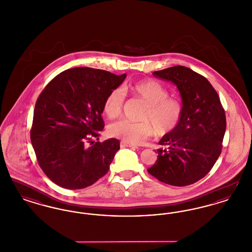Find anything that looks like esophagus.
<instances>
[{"instance_id": "1", "label": "esophagus", "mask_w": 252, "mask_h": 252, "mask_svg": "<svg viewBox=\"0 0 252 252\" xmlns=\"http://www.w3.org/2000/svg\"><path fill=\"white\" fill-rule=\"evenodd\" d=\"M121 147H132V148H138L137 145H134V144H127V143H125V142H121L120 143Z\"/></svg>"}]
</instances>
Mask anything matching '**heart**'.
<instances>
[{
  "label": "heart",
  "instance_id": "b5f03b06",
  "mask_svg": "<svg viewBox=\"0 0 252 252\" xmlns=\"http://www.w3.org/2000/svg\"><path fill=\"white\" fill-rule=\"evenodd\" d=\"M132 95L144 101L141 122L122 120L108 127L110 136L127 144H139L155 132L162 137L175 131L181 122L184 106L181 99L169 95L165 86L156 80H144L127 88ZM124 105V93L120 89L112 90L105 98L103 110L109 119L120 116Z\"/></svg>",
  "mask_w": 252,
  "mask_h": 252
}]
</instances>
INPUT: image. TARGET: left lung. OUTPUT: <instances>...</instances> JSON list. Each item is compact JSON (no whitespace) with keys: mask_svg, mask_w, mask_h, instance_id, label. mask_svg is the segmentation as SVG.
Wrapping results in <instances>:
<instances>
[{"mask_svg":"<svg viewBox=\"0 0 252 252\" xmlns=\"http://www.w3.org/2000/svg\"><path fill=\"white\" fill-rule=\"evenodd\" d=\"M177 85L184 106L177 129L162 137L158 158L148 173L173 186H187L211 171L220 156L226 114L215 88L203 75L184 66L153 72Z\"/></svg>","mask_w":252,"mask_h":252,"instance_id":"left-lung-1","label":"left lung"}]
</instances>
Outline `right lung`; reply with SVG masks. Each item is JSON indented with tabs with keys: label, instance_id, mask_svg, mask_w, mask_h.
Instances as JSON below:
<instances>
[{
	"label": "right lung",
	"instance_id": "right-lung-1",
	"mask_svg": "<svg viewBox=\"0 0 252 252\" xmlns=\"http://www.w3.org/2000/svg\"><path fill=\"white\" fill-rule=\"evenodd\" d=\"M126 74L78 67L55 76L37 97L31 143L36 160L54 183L65 189H83L108 173L117 139H99L105 124L101 116L108 94Z\"/></svg>",
	"mask_w": 252,
	"mask_h": 252
}]
</instances>
